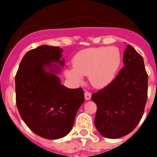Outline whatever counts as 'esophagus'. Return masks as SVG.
<instances>
[{
	"instance_id": "1",
	"label": "esophagus",
	"mask_w": 157,
	"mask_h": 157,
	"mask_svg": "<svg viewBox=\"0 0 157 157\" xmlns=\"http://www.w3.org/2000/svg\"><path fill=\"white\" fill-rule=\"evenodd\" d=\"M84 96H85L86 101H89V100H90L91 94L90 92H88V91H86L85 94H84Z\"/></svg>"
}]
</instances>
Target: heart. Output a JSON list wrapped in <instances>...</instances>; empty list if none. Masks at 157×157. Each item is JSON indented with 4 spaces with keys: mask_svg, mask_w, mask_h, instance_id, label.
I'll use <instances>...</instances> for the list:
<instances>
[{
    "mask_svg": "<svg viewBox=\"0 0 157 157\" xmlns=\"http://www.w3.org/2000/svg\"><path fill=\"white\" fill-rule=\"evenodd\" d=\"M121 64V54L116 47L101 46L89 48L78 52L73 58V66L66 68L67 79L79 85L84 75H89L96 88H104L116 78Z\"/></svg>",
    "mask_w": 157,
    "mask_h": 157,
    "instance_id": "b5f03b06",
    "label": "heart"
}]
</instances>
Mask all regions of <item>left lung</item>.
I'll return each mask as SVG.
<instances>
[{
	"instance_id": "obj_1",
	"label": "left lung",
	"mask_w": 157,
	"mask_h": 157,
	"mask_svg": "<svg viewBox=\"0 0 157 157\" xmlns=\"http://www.w3.org/2000/svg\"><path fill=\"white\" fill-rule=\"evenodd\" d=\"M123 62L124 66L114 81L91 97L98 106L96 128L111 139L134 130L143 116L147 101L148 75L142 56L128 45Z\"/></svg>"
}]
</instances>
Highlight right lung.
<instances>
[{"label":"right lung","mask_w":157,"mask_h":157,"mask_svg":"<svg viewBox=\"0 0 157 157\" xmlns=\"http://www.w3.org/2000/svg\"><path fill=\"white\" fill-rule=\"evenodd\" d=\"M63 49L41 45L28 51L16 75V105L30 130L46 139L65 137L84 101L82 89H69L58 75L64 66Z\"/></svg>","instance_id":"obj_1"}]
</instances>
